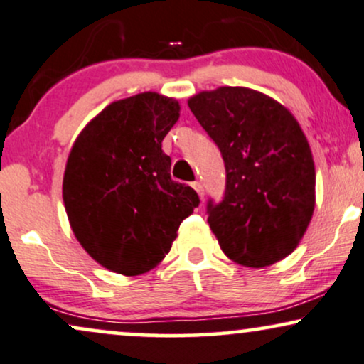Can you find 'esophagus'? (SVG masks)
I'll list each match as a JSON object with an SVG mask.
<instances>
[{
	"instance_id": "1",
	"label": "esophagus",
	"mask_w": 364,
	"mask_h": 364,
	"mask_svg": "<svg viewBox=\"0 0 364 364\" xmlns=\"http://www.w3.org/2000/svg\"><path fill=\"white\" fill-rule=\"evenodd\" d=\"M192 187H194L200 199H204V186H203V183H200L199 181H196L194 183H192Z\"/></svg>"
}]
</instances>
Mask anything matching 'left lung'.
Returning a JSON list of instances; mask_svg holds the SVG:
<instances>
[{
  "mask_svg": "<svg viewBox=\"0 0 364 364\" xmlns=\"http://www.w3.org/2000/svg\"><path fill=\"white\" fill-rule=\"evenodd\" d=\"M189 107L221 150L226 191L208 223L232 262L263 268L297 248L316 205L312 151L294 114L267 94L218 87Z\"/></svg>",
  "mask_w": 364,
  "mask_h": 364,
  "instance_id": "left-lung-1",
  "label": "left lung"
}]
</instances>
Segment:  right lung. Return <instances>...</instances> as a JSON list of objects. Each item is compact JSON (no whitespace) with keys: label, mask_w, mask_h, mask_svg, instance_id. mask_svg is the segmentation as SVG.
I'll list each match as a JSON object with an SVG mask.
<instances>
[{"label":"right lung","mask_w":364,"mask_h":364,"mask_svg":"<svg viewBox=\"0 0 364 364\" xmlns=\"http://www.w3.org/2000/svg\"><path fill=\"white\" fill-rule=\"evenodd\" d=\"M178 113L172 97L141 92L106 106L74 141L62 183L67 218L107 270L134 277L155 268L200 203L172 181L161 150Z\"/></svg>","instance_id":"obj_1"}]
</instances>
